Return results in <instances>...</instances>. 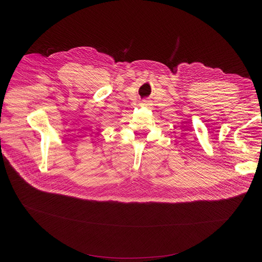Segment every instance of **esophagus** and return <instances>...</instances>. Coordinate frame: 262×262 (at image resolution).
Masks as SVG:
<instances>
[{
	"label": "esophagus",
	"instance_id": "esophagus-1",
	"mask_svg": "<svg viewBox=\"0 0 262 262\" xmlns=\"http://www.w3.org/2000/svg\"><path fill=\"white\" fill-rule=\"evenodd\" d=\"M143 105H149V101H144V103H143Z\"/></svg>",
	"mask_w": 262,
	"mask_h": 262
}]
</instances>
